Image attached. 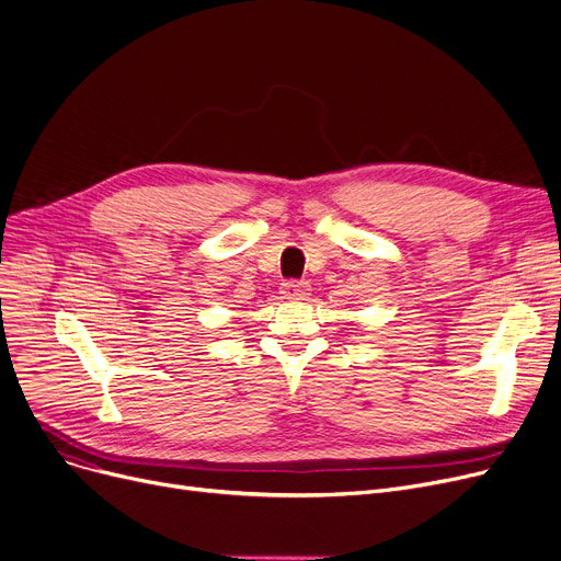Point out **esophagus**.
<instances>
[{
	"label": "esophagus",
	"mask_w": 561,
	"mask_h": 561,
	"mask_svg": "<svg viewBox=\"0 0 561 561\" xmlns=\"http://www.w3.org/2000/svg\"><path fill=\"white\" fill-rule=\"evenodd\" d=\"M282 298L284 300H302L309 296V284L307 282H298V279H288L282 284Z\"/></svg>",
	"instance_id": "34e87169"
}]
</instances>
